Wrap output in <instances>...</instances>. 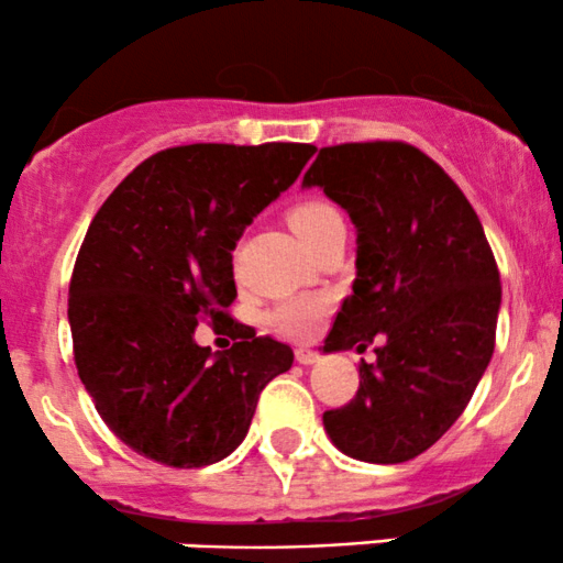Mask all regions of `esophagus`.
Masks as SVG:
<instances>
[{
  "label": "esophagus",
  "instance_id": "obj_1",
  "mask_svg": "<svg viewBox=\"0 0 563 563\" xmlns=\"http://www.w3.org/2000/svg\"><path fill=\"white\" fill-rule=\"evenodd\" d=\"M318 360H320V354L314 352V349H303V346L296 349V363L299 365H314Z\"/></svg>",
  "mask_w": 563,
  "mask_h": 563
}]
</instances>
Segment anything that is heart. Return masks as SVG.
Returning <instances> with one entry per match:
<instances>
[{
	"label": "heart",
	"mask_w": 563,
	"mask_h": 563,
	"mask_svg": "<svg viewBox=\"0 0 563 563\" xmlns=\"http://www.w3.org/2000/svg\"><path fill=\"white\" fill-rule=\"evenodd\" d=\"M288 224L290 230L299 235V241L307 245L309 251H314L333 230L344 228V219H341V214L331 203L312 198L301 200V203H296L294 209L288 211ZM325 309L328 303L325 299H320V296H299V299L277 303L273 314H269V320H273V325L283 335H290V339H309V335L318 331Z\"/></svg>",
	"instance_id": "b5f03b06"
}]
</instances>
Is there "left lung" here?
Masks as SVG:
<instances>
[{
	"instance_id": "8db88e82",
	"label": "left lung",
	"mask_w": 563,
	"mask_h": 563,
	"mask_svg": "<svg viewBox=\"0 0 563 563\" xmlns=\"http://www.w3.org/2000/svg\"><path fill=\"white\" fill-rule=\"evenodd\" d=\"M322 187L357 228V277L328 349H365L360 389L322 412L349 457L405 463L466 410L495 352L500 273L474 206L437 161L399 140L320 147Z\"/></svg>"
}]
</instances>
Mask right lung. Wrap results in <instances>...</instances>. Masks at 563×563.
<instances>
[{"mask_svg": "<svg viewBox=\"0 0 563 563\" xmlns=\"http://www.w3.org/2000/svg\"><path fill=\"white\" fill-rule=\"evenodd\" d=\"M312 153L303 142L169 147L95 214L68 288L74 360L102 421L140 455L174 468L222 461L294 363L288 344L228 314L232 251ZM200 319L239 341L211 355L195 344Z\"/></svg>", "mask_w": 563, "mask_h": 563, "instance_id": "obj_1", "label": "right lung"}]
</instances>
